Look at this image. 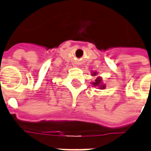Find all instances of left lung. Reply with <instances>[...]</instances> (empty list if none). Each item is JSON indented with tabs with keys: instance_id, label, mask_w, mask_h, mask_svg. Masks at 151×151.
Instances as JSON below:
<instances>
[{
	"instance_id": "left-lung-1",
	"label": "left lung",
	"mask_w": 151,
	"mask_h": 151,
	"mask_svg": "<svg viewBox=\"0 0 151 151\" xmlns=\"http://www.w3.org/2000/svg\"><path fill=\"white\" fill-rule=\"evenodd\" d=\"M96 75H97V72H93L92 76H96ZM92 84L95 87H98V88H99V89H105V84H103L102 79H101V77H98V78L95 80V81L92 82Z\"/></svg>"
}]
</instances>
